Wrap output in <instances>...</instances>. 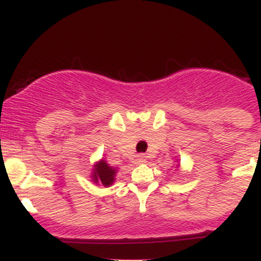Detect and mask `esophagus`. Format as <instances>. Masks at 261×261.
<instances>
[{
	"label": "esophagus",
	"mask_w": 261,
	"mask_h": 261,
	"mask_svg": "<svg viewBox=\"0 0 261 261\" xmlns=\"http://www.w3.org/2000/svg\"><path fill=\"white\" fill-rule=\"evenodd\" d=\"M146 155L145 154H140L138 155V159H136V162L139 163V164H143V163L146 162Z\"/></svg>",
	"instance_id": "34e87169"
}]
</instances>
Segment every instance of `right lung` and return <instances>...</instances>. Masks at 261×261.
I'll return each instance as SVG.
<instances>
[{"instance_id":"1","label":"right lung","mask_w":261,"mask_h":261,"mask_svg":"<svg viewBox=\"0 0 261 261\" xmlns=\"http://www.w3.org/2000/svg\"><path fill=\"white\" fill-rule=\"evenodd\" d=\"M116 169L110 167L105 160L97 163L93 169V180L96 183H102L105 187H110L115 180Z\"/></svg>"}]
</instances>
